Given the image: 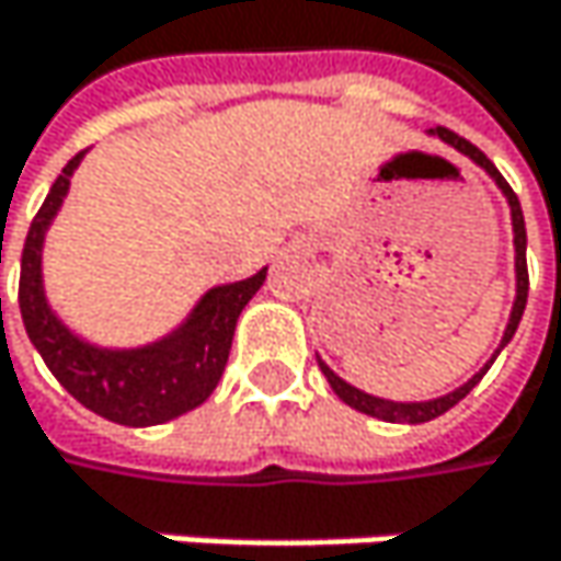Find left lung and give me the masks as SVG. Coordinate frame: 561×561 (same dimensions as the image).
<instances>
[{"instance_id": "left-lung-1", "label": "left lung", "mask_w": 561, "mask_h": 561, "mask_svg": "<svg viewBox=\"0 0 561 561\" xmlns=\"http://www.w3.org/2000/svg\"><path fill=\"white\" fill-rule=\"evenodd\" d=\"M432 133H435L438 139H445L448 146H455L458 152H465L468 159H474L481 169L488 171V174L501 184V191H504L506 201H510V214H513V247H516V301H513L510 324H506L504 341H501V347H506V344H510V337L516 334V324H519L523 308H526V291H529V273H526V224H523L519 201H516L513 187L504 181V174L494 169V162H491L478 146H471L468 139H461L458 133H451V129H445V126H435ZM501 347H497V354H501ZM491 364H494V357H491ZM491 364H488V367H491ZM318 367H321V374L328 377L331 390L337 392L347 405H354V409H360V412H367V415H377V419H383V422H405V425H419V422H432V419H438V415H442V412H448L455 402H461L468 392L481 383V377L488 374V367H484V370H481V374H474L465 387H458V390L448 392V396L428 399V402H390V399H377V396H367V392L354 390V387H351V383H344L334 370H328L321 360H318Z\"/></svg>"}]
</instances>
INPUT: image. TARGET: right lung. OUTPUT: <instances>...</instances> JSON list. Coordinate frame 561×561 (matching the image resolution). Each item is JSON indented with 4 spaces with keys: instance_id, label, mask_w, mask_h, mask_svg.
Instances as JSON below:
<instances>
[{
    "instance_id": "obj_1",
    "label": "right lung",
    "mask_w": 561,
    "mask_h": 561,
    "mask_svg": "<svg viewBox=\"0 0 561 561\" xmlns=\"http://www.w3.org/2000/svg\"><path fill=\"white\" fill-rule=\"evenodd\" d=\"M80 159L83 152L64 165L28 227L19 276L22 321L57 383L80 405L119 425H159L197 409L214 392L230 357L237 318L266 282V270H260L253 279L210 288L191 318L159 344L139 351H100L83 344L51 314L42 288L45 230L55 220Z\"/></svg>"
}]
</instances>
